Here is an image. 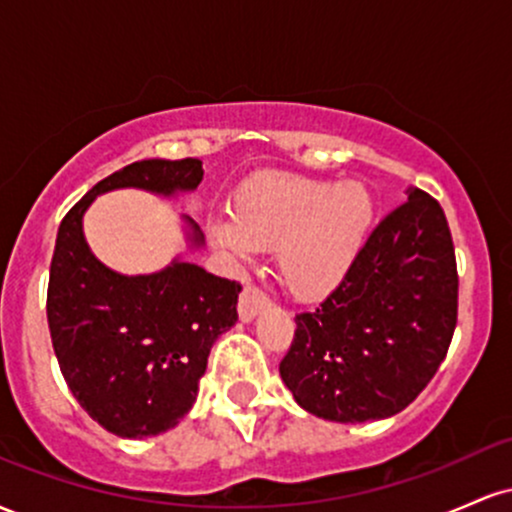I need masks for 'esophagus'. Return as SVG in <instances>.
<instances>
[{
    "label": "esophagus",
    "mask_w": 512,
    "mask_h": 512,
    "mask_svg": "<svg viewBox=\"0 0 512 512\" xmlns=\"http://www.w3.org/2000/svg\"><path fill=\"white\" fill-rule=\"evenodd\" d=\"M267 305H269L267 293L260 291V289H255V286H245V291L240 293V301H238L240 320H243V322L255 320V317L260 315L262 310L267 308Z\"/></svg>",
    "instance_id": "1"
}]
</instances>
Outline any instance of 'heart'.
<instances>
[{"label":"heart","instance_id":"obj_1","mask_svg":"<svg viewBox=\"0 0 512 512\" xmlns=\"http://www.w3.org/2000/svg\"><path fill=\"white\" fill-rule=\"evenodd\" d=\"M363 182L262 175L231 199V216H211V243L236 260L276 250V269L293 296L322 298L354 267L373 223Z\"/></svg>","mask_w":512,"mask_h":512}]
</instances>
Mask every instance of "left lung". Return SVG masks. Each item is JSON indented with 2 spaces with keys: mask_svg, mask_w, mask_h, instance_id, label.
I'll return each mask as SVG.
<instances>
[{
  "mask_svg": "<svg viewBox=\"0 0 512 512\" xmlns=\"http://www.w3.org/2000/svg\"><path fill=\"white\" fill-rule=\"evenodd\" d=\"M457 322V264L443 209L419 187L385 216L354 267L279 363L305 411L361 424L407 409L443 363Z\"/></svg>",
  "mask_w": 512,
  "mask_h": 512,
  "instance_id": "8db88e82",
  "label": "left lung"
}]
</instances>
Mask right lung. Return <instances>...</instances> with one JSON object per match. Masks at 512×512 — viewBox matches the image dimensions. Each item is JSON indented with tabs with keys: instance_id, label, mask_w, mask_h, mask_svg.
I'll return each mask as SVG.
<instances>
[{
	"instance_id": "right-lung-1",
	"label": "right lung",
	"mask_w": 512,
	"mask_h": 512,
	"mask_svg": "<svg viewBox=\"0 0 512 512\" xmlns=\"http://www.w3.org/2000/svg\"><path fill=\"white\" fill-rule=\"evenodd\" d=\"M202 161L146 158L93 185L57 231L50 264L48 325L72 395L120 438L166 433L192 409L211 346L238 320L240 284L175 257L154 274H120L93 255L84 214L113 190L178 197L197 190ZM190 250L204 236L190 216Z\"/></svg>"
}]
</instances>
